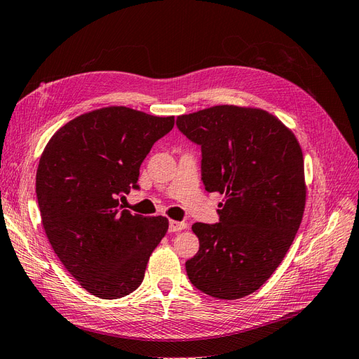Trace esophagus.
<instances>
[{
	"label": "esophagus",
	"instance_id": "obj_1",
	"mask_svg": "<svg viewBox=\"0 0 359 359\" xmlns=\"http://www.w3.org/2000/svg\"><path fill=\"white\" fill-rule=\"evenodd\" d=\"M184 228H187V222L170 221V224H168V231H170V233H177V231H182Z\"/></svg>",
	"mask_w": 359,
	"mask_h": 359
}]
</instances>
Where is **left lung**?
<instances>
[{"label": "left lung", "instance_id": "left-lung-1", "mask_svg": "<svg viewBox=\"0 0 359 359\" xmlns=\"http://www.w3.org/2000/svg\"><path fill=\"white\" fill-rule=\"evenodd\" d=\"M176 125L201 147L205 191L225 194L217 224L192 225L200 249L184 264L187 274L210 297H246L279 267L302 224V147L279 119L258 109L215 106L183 114Z\"/></svg>", "mask_w": 359, "mask_h": 359}]
</instances>
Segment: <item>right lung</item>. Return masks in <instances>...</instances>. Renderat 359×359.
<instances>
[{
  "instance_id": "right-lung-1",
  "label": "right lung",
  "mask_w": 359,
  "mask_h": 359,
  "mask_svg": "<svg viewBox=\"0 0 359 359\" xmlns=\"http://www.w3.org/2000/svg\"><path fill=\"white\" fill-rule=\"evenodd\" d=\"M172 126V116L107 107L70 121L44 149L36 192L46 236L92 295L114 299L135 291L167 233V217L133 215L119 198L140 189L142 163Z\"/></svg>"
}]
</instances>
